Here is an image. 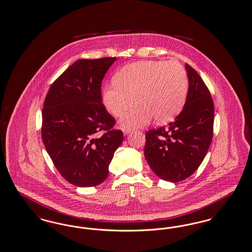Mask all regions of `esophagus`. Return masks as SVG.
I'll list each match as a JSON object with an SVG mask.
<instances>
[{
    "label": "esophagus",
    "instance_id": "esophagus-1",
    "mask_svg": "<svg viewBox=\"0 0 252 252\" xmlns=\"http://www.w3.org/2000/svg\"><path fill=\"white\" fill-rule=\"evenodd\" d=\"M131 132V129H128V128H126V129H124V134L125 135H127V134H129Z\"/></svg>",
    "mask_w": 252,
    "mask_h": 252
}]
</instances>
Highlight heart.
Here are the masks:
<instances>
[{
    "instance_id": "obj_1",
    "label": "heart",
    "mask_w": 252,
    "mask_h": 252,
    "mask_svg": "<svg viewBox=\"0 0 252 252\" xmlns=\"http://www.w3.org/2000/svg\"><path fill=\"white\" fill-rule=\"evenodd\" d=\"M189 88L188 75L176 61H141L126 65L117 72L114 82L103 89L102 99L108 111L120 117L135 98L138 104L120 121L124 128L147 125L153 117L165 124L183 108Z\"/></svg>"
}]
</instances>
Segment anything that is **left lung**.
Here are the masks:
<instances>
[{"mask_svg": "<svg viewBox=\"0 0 252 252\" xmlns=\"http://www.w3.org/2000/svg\"><path fill=\"white\" fill-rule=\"evenodd\" d=\"M187 100L179 115L166 126L145 133L144 157L152 171L165 181L177 183L193 174L211 144L214 103L198 72L186 63Z\"/></svg>", "mask_w": 252, "mask_h": 252, "instance_id": "left-lung-1", "label": "left lung"}]
</instances>
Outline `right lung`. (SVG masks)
I'll return each mask as SVG.
<instances>
[{"instance_id":"right-lung-1","label":"right lung","mask_w":252,"mask_h":252,"mask_svg":"<svg viewBox=\"0 0 252 252\" xmlns=\"http://www.w3.org/2000/svg\"><path fill=\"white\" fill-rule=\"evenodd\" d=\"M116 57L75 62L51 84L42 110V140L61 175L72 185L101 184L124 140L102 103L101 82ZM104 133L99 136L98 133Z\"/></svg>"}]
</instances>
